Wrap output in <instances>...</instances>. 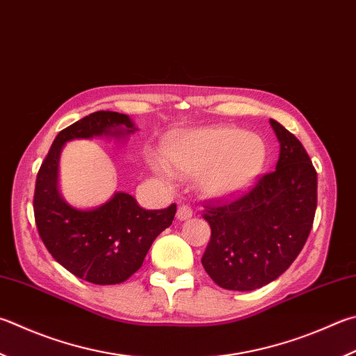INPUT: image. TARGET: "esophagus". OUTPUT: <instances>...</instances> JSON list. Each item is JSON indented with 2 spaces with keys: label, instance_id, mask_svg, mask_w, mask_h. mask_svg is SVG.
Listing matches in <instances>:
<instances>
[{
  "label": "esophagus",
  "instance_id": "obj_1",
  "mask_svg": "<svg viewBox=\"0 0 356 356\" xmlns=\"http://www.w3.org/2000/svg\"><path fill=\"white\" fill-rule=\"evenodd\" d=\"M191 216H193V210H191L190 205H186V204L179 205V209H177V219H179V221H186V219H190Z\"/></svg>",
  "mask_w": 356,
  "mask_h": 356
}]
</instances>
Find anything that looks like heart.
Listing matches in <instances>:
<instances>
[{
	"mask_svg": "<svg viewBox=\"0 0 356 356\" xmlns=\"http://www.w3.org/2000/svg\"><path fill=\"white\" fill-rule=\"evenodd\" d=\"M168 165L180 176L196 177L209 199H232L248 191L263 171L266 145L260 135L234 126H207L172 132L161 143ZM160 177L163 165L154 163Z\"/></svg>",
	"mask_w": 356,
	"mask_h": 356,
	"instance_id": "obj_1",
	"label": "heart"
}]
</instances>
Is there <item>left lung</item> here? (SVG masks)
Instances as JSON below:
<instances>
[{"label": "left lung", "instance_id": "1", "mask_svg": "<svg viewBox=\"0 0 356 356\" xmlns=\"http://www.w3.org/2000/svg\"><path fill=\"white\" fill-rule=\"evenodd\" d=\"M280 143L273 172L227 205H207L211 238L202 266L224 289L254 291L291 266L312 232L318 174L305 147L280 122L269 120Z\"/></svg>", "mask_w": 356, "mask_h": 356}]
</instances>
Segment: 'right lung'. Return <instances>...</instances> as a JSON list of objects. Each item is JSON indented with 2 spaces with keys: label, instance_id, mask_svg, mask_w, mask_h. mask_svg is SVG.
<instances>
[{
  "label": "right lung",
  "instance_id": "obj_1",
  "mask_svg": "<svg viewBox=\"0 0 356 356\" xmlns=\"http://www.w3.org/2000/svg\"><path fill=\"white\" fill-rule=\"evenodd\" d=\"M138 131L124 113L99 111L57 135L37 174L34 215L43 244L71 274L95 285H115L141 268L154 240L172 224L176 204L145 210L124 191L93 209L70 205L59 191V160L73 140H126Z\"/></svg>",
  "mask_w": 356,
  "mask_h": 356
}]
</instances>
